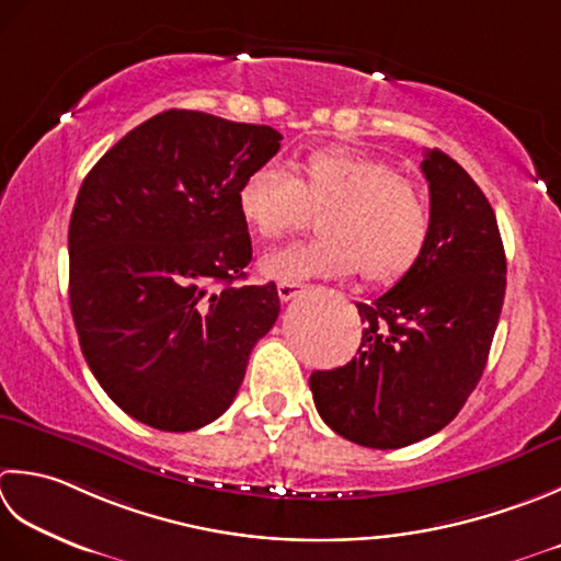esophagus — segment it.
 Listing matches in <instances>:
<instances>
[{
  "mask_svg": "<svg viewBox=\"0 0 561 561\" xmlns=\"http://www.w3.org/2000/svg\"><path fill=\"white\" fill-rule=\"evenodd\" d=\"M304 289H306V284H301V282H279L277 284V294L282 301L296 299V296H299Z\"/></svg>",
  "mask_w": 561,
  "mask_h": 561,
  "instance_id": "obj_1",
  "label": "esophagus"
}]
</instances>
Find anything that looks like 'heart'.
<instances>
[{"label": "heart", "mask_w": 561, "mask_h": 561, "mask_svg": "<svg viewBox=\"0 0 561 561\" xmlns=\"http://www.w3.org/2000/svg\"><path fill=\"white\" fill-rule=\"evenodd\" d=\"M236 204L265 240L299 228L309 208H327L316 224L321 238L260 260V272L279 282L343 277L357 267L369 282H397L419 265L433 230L427 199L397 164L347 148L313 150L291 172L260 164L238 186Z\"/></svg>", "instance_id": "1"}]
</instances>
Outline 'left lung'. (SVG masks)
Listing matches in <instances>:
<instances>
[{
    "mask_svg": "<svg viewBox=\"0 0 561 561\" xmlns=\"http://www.w3.org/2000/svg\"><path fill=\"white\" fill-rule=\"evenodd\" d=\"M433 230L423 257L389 291L357 304V357L313 371L321 419L345 440L397 449L431 437L477 389L506 296L496 214L465 168L425 150Z\"/></svg>",
    "mask_w": 561,
    "mask_h": 561,
    "instance_id": "obj_1",
    "label": "left lung"
}]
</instances>
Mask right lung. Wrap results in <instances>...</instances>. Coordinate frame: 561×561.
<instances>
[{"label":"right lung","mask_w":561,"mask_h":561,"mask_svg":"<svg viewBox=\"0 0 561 561\" xmlns=\"http://www.w3.org/2000/svg\"><path fill=\"white\" fill-rule=\"evenodd\" d=\"M279 140L170 108L84 178L68 233L72 321L99 387L130 419L190 433L233 403L279 316L277 284H233L252 260L236 196Z\"/></svg>","instance_id":"1"}]
</instances>
